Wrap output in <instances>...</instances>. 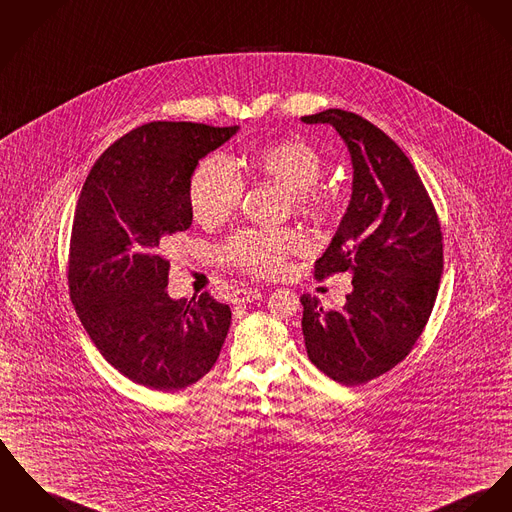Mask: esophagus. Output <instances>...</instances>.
Segmentation results:
<instances>
[{
    "label": "esophagus",
    "mask_w": 512,
    "mask_h": 512,
    "mask_svg": "<svg viewBox=\"0 0 512 512\" xmlns=\"http://www.w3.org/2000/svg\"><path fill=\"white\" fill-rule=\"evenodd\" d=\"M260 299H262V293L256 291V289H239L233 295V303L235 305H248V303L260 301Z\"/></svg>",
    "instance_id": "34e87169"
}]
</instances>
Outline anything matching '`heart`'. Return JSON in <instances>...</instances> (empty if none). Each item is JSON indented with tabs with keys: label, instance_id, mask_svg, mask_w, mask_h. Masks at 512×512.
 Segmentation results:
<instances>
[{
	"label": "heart",
	"instance_id": "obj_1",
	"mask_svg": "<svg viewBox=\"0 0 512 512\" xmlns=\"http://www.w3.org/2000/svg\"><path fill=\"white\" fill-rule=\"evenodd\" d=\"M244 165L289 192L301 215L314 219L326 215L328 196L316 188L326 171V161L308 141H277L254 153ZM242 194V178L223 155L207 157L192 174L190 205L196 221L205 227L225 223L239 209ZM299 250H303V239L293 231H240L225 244L223 254L244 272L272 277L283 272L289 256Z\"/></svg>",
	"mask_w": 512,
	"mask_h": 512
}]
</instances>
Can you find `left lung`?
I'll use <instances>...</instances> for the list:
<instances>
[{"label": "left lung", "instance_id": "left-lung-1", "mask_svg": "<svg viewBox=\"0 0 512 512\" xmlns=\"http://www.w3.org/2000/svg\"><path fill=\"white\" fill-rule=\"evenodd\" d=\"M330 124L351 155L353 186L340 227L314 277L351 273L340 310L303 295L308 359L345 386L388 373L406 359L437 299L443 235L433 202L406 153L359 114L328 108L301 118Z\"/></svg>", "mask_w": 512, "mask_h": 512}]
</instances>
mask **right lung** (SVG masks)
<instances>
[{
  "label": "right lung",
  "mask_w": 512,
  "mask_h": 512,
  "mask_svg": "<svg viewBox=\"0 0 512 512\" xmlns=\"http://www.w3.org/2000/svg\"><path fill=\"white\" fill-rule=\"evenodd\" d=\"M239 132L151 122L110 145L89 172L69 242L71 301L89 338L122 375L151 390H182L209 373L231 308L209 293L171 299L174 233L192 225L190 180L200 159Z\"/></svg>",
  "instance_id": "obj_1"
}]
</instances>
